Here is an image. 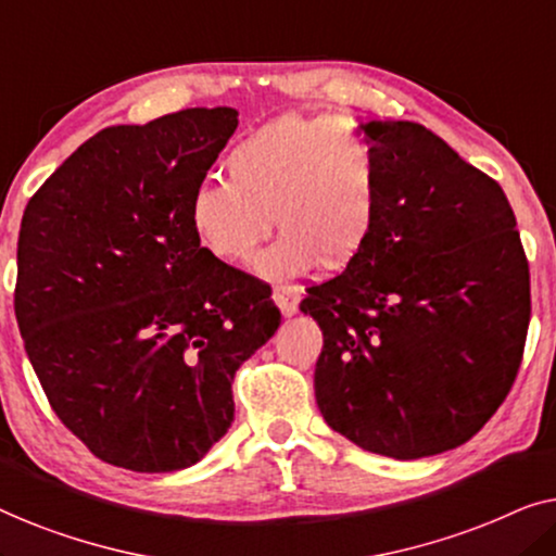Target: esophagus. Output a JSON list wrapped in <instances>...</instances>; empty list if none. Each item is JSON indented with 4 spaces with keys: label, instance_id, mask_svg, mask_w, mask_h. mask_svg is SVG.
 I'll return each mask as SVG.
<instances>
[{
    "label": "esophagus",
    "instance_id": "esophagus-1",
    "mask_svg": "<svg viewBox=\"0 0 556 556\" xmlns=\"http://www.w3.org/2000/svg\"><path fill=\"white\" fill-rule=\"evenodd\" d=\"M303 299L301 288L299 286H276L273 288V301L280 308L283 316H293L299 311V303Z\"/></svg>",
    "mask_w": 556,
    "mask_h": 556
}]
</instances>
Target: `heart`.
Segmentation results:
<instances>
[{"label": "heart", "mask_w": 556, "mask_h": 556, "mask_svg": "<svg viewBox=\"0 0 556 556\" xmlns=\"http://www.w3.org/2000/svg\"><path fill=\"white\" fill-rule=\"evenodd\" d=\"M223 179L189 197V227L225 263L257 261L268 278L301 276L318 263L339 270L367 248L379 219V162L354 128L326 116L286 113L255 128L225 156Z\"/></svg>", "instance_id": "1"}]
</instances>
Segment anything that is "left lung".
I'll list each match as a JSON object with an SVG mask.
<instances>
[{
  "label": "left lung",
  "instance_id": "left-lung-1",
  "mask_svg": "<svg viewBox=\"0 0 556 556\" xmlns=\"http://www.w3.org/2000/svg\"><path fill=\"white\" fill-rule=\"evenodd\" d=\"M382 185L367 248L308 288L324 333L316 405L369 453L428 458L476 435L511 390L531 299L498 181L413 121H367Z\"/></svg>",
  "mask_w": 556,
  "mask_h": 556
}]
</instances>
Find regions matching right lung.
<instances>
[{"instance_id": "add662e5", "label": "right lung", "mask_w": 556, "mask_h": 556, "mask_svg": "<svg viewBox=\"0 0 556 556\" xmlns=\"http://www.w3.org/2000/svg\"><path fill=\"white\" fill-rule=\"evenodd\" d=\"M235 128L227 105L103 128L22 215L25 352L65 428L111 466L200 463L235 420V371L280 326L270 286L189 227V197Z\"/></svg>"}]
</instances>
